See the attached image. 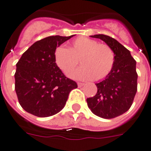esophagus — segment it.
I'll list each match as a JSON object with an SVG mask.
<instances>
[{
    "instance_id": "34e87169",
    "label": "esophagus",
    "mask_w": 151,
    "mask_h": 151,
    "mask_svg": "<svg viewBox=\"0 0 151 151\" xmlns=\"http://www.w3.org/2000/svg\"><path fill=\"white\" fill-rule=\"evenodd\" d=\"M78 84V87H82V86H83L85 85V83H83V82H78L77 83Z\"/></svg>"
}]
</instances>
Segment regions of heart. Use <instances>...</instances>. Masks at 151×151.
I'll list each match as a JSON object with an SVG mask.
<instances>
[{
  "mask_svg": "<svg viewBox=\"0 0 151 151\" xmlns=\"http://www.w3.org/2000/svg\"><path fill=\"white\" fill-rule=\"evenodd\" d=\"M79 60L82 67L72 76L98 81L110 73L114 63V54L109 45L84 37L74 40L68 49L59 46L54 52L55 63L65 76L74 72Z\"/></svg>",
  "mask_w": 151,
  "mask_h": 151,
  "instance_id": "b5f03b06",
  "label": "heart"
}]
</instances>
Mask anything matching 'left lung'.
<instances>
[{"label": "left lung", "mask_w": 151, "mask_h": 151, "mask_svg": "<svg viewBox=\"0 0 151 151\" xmlns=\"http://www.w3.org/2000/svg\"><path fill=\"white\" fill-rule=\"evenodd\" d=\"M100 39L112 49L114 54L113 68L105 80L96 83L97 93L87 99L91 112L100 118L111 119L129 110L137 90L136 61L123 45L109 36H91Z\"/></svg>", "instance_id": "obj_1"}]
</instances>
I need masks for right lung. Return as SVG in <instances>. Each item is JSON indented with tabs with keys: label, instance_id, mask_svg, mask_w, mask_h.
Instances as JSON below:
<instances>
[{
	"label": "right lung",
	"instance_id": "obj_1",
	"mask_svg": "<svg viewBox=\"0 0 151 151\" xmlns=\"http://www.w3.org/2000/svg\"><path fill=\"white\" fill-rule=\"evenodd\" d=\"M73 36H52L37 41L16 64L15 91L27 112L40 118L54 115L64 108L69 92L78 87L54 61L56 47Z\"/></svg>",
	"mask_w": 151,
	"mask_h": 151
}]
</instances>
